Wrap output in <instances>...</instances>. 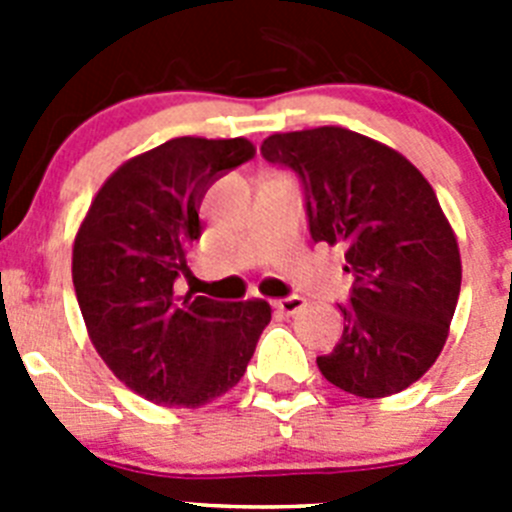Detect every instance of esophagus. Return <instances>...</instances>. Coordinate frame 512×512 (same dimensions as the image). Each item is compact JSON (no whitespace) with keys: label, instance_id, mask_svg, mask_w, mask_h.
<instances>
[{"label":"esophagus","instance_id":"34e87169","mask_svg":"<svg viewBox=\"0 0 512 512\" xmlns=\"http://www.w3.org/2000/svg\"><path fill=\"white\" fill-rule=\"evenodd\" d=\"M274 305H277L284 315H295V312H300L302 307H305V297L289 295V297H282V300H277Z\"/></svg>","mask_w":512,"mask_h":512}]
</instances>
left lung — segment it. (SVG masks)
<instances>
[{
  "mask_svg": "<svg viewBox=\"0 0 512 512\" xmlns=\"http://www.w3.org/2000/svg\"><path fill=\"white\" fill-rule=\"evenodd\" d=\"M261 156L300 179L310 238L346 248L354 274L338 305L341 341L318 356L323 377L356 397L418 382L441 354L461 289L459 246L431 184L346 128L269 135Z\"/></svg>",
  "mask_w": 512,
  "mask_h": 512,
  "instance_id": "1",
  "label": "left lung"
}]
</instances>
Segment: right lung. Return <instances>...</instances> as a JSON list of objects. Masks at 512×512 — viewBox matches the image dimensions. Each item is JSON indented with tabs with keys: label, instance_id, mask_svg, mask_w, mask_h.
I'll use <instances>...</instances> for the list:
<instances>
[{
	"label": "right lung",
	"instance_id": "1",
	"mask_svg": "<svg viewBox=\"0 0 512 512\" xmlns=\"http://www.w3.org/2000/svg\"><path fill=\"white\" fill-rule=\"evenodd\" d=\"M256 156L246 138H174L104 182L74 241V289L97 354L125 387L200 408L241 382L271 307L176 297L207 189Z\"/></svg>",
	"mask_w": 512,
	"mask_h": 512
}]
</instances>
